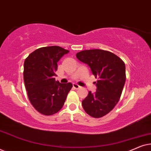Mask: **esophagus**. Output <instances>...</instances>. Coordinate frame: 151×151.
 <instances>
[{"instance_id":"1","label":"esophagus","mask_w":151,"mask_h":151,"mask_svg":"<svg viewBox=\"0 0 151 151\" xmlns=\"http://www.w3.org/2000/svg\"><path fill=\"white\" fill-rule=\"evenodd\" d=\"M73 86L74 88H76V89H78V88H81V86H80L79 85H78V84H76V83H74V84H73Z\"/></svg>"}]
</instances>
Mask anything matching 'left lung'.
I'll use <instances>...</instances> for the list:
<instances>
[{"mask_svg": "<svg viewBox=\"0 0 151 151\" xmlns=\"http://www.w3.org/2000/svg\"><path fill=\"white\" fill-rule=\"evenodd\" d=\"M77 58L87 64L98 78L97 90L88 92L82 104L85 112L100 118L110 112L119 102L126 81L125 64L112 52L102 49H89L76 53Z\"/></svg>", "mask_w": 151, "mask_h": 151, "instance_id": "8db88e82", "label": "left lung"}]
</instances>
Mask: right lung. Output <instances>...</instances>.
<instances>
[{"mask_svg":"<svg viewBox=\"0 0 151 151\" xmlns=\"http://www.w3.org/2000/svg\"><path fill=\"white\" fill-rule=\"evenodd\" d=\"M69 50L45 47L31 53L24 63V82L28 98L41 114L52 115L63 108L73 84L55 81L57 63Z\"/></svg>","mask_w":151,"mask_h":151,"instance_id":"right-lung-1","label":"right lung"}]
</instances>
